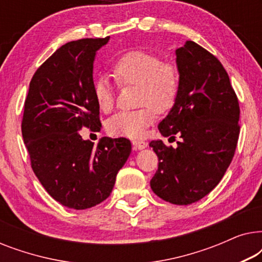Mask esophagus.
I'll return each instance as SVG.
<instances>
[{"mask_svg":"<svg viewBox=\"0 0 262 262\" xmlns=\"http://www.w3.org/2000/svg\"><path fill=\"white\" fill-rule=\"evenodd\" d=\"M132 144H134V148L137 149V150H142L148 146V143L144 142V141H134L132 142Z\"/></svg>","mask_w":262,"mask_h":262,"instance_id":"esophagus-1","label":"esophagus"}]
</instances>
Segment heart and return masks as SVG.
<instances>
[{
  "label": "heart",
  "mask_w": 262,
  "mask_h": 262,
  "mask_svg": "<svg viewBox=\"0 0 262 262\" xmlns=\"http://www.w3.org/2000/svg\"><path fill=\"white\" fill-rule=\"evenodd\" d=\"M112 73L119 84L138 85V103L143 107L114 114L107 123V128L116 136L141 138L155 120L156 112L164 113L174 106L180 84L177 67L162 62L155 53L132 50L118 57ZM93 92L100 110L110 112L116 94L108 77H99Z\"/></svg>",
  "instance_id": "heart-1"
}]
</instances>
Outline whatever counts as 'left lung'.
Returning a JSON list of instances; mask_svg holds the SVG:
<instances>
[{"instance_id":"obj_1","label":"left lung","mask_w":262,"mask_h":262,"mask_svg":"<svg viewBox=\"0 0 262 262\" xmlns=\"http://www.w3.org/2000/svg\"><path fill=\"white\" fill-rule=\"evenodd\" d=\"M175 53L179 93L159 130L181 141L175 149L162 141L150 142L159 157L150 186L166 202L188 205L209 194L230 166L239 135V106L217 57L191 40Z\"/></svg>"}]
</instances>
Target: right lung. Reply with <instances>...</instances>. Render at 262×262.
I'll return each mask as SVG.
<instances>
[{
	"label": "right lung",
	"mask_w": 262,
	"mask_h": 262,
	"mask_svg": "<svg viewBox=\"0 0 262 262\" xmlns=\"http://www.w3.org/2000/svg\"><path fill=\"white\" fill-rule=\"evenodd\" d=\"M110 37L69 41L35 71L25 100L24 143L35 177L62 205L84 210L112 192L118 171L131 152L126 138L83 141L82 127L100 130L93 87L96 51Z\"/></svg>",
	"instance_id": "1"
}]
</instances>
